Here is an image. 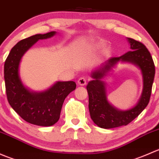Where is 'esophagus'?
Listing matches in <instances>:
<instances>
[{
	"label": "esophagus",
	"instance_id": "1",
	"mask_svg": "<svg viewBox=\"0 0 159 159\" xmlns=\"http://www.w3.org/2000/svg\"><path fill=\"white\" fill-rule=\"evenodd\" d=\"M86 82H87V81H86V78H84V77H81V78H80L78 80V84L81 86L85 85Z\"/></svg>",
	"mask_w": 159,
	"mask_h": 159
}]
</instances>
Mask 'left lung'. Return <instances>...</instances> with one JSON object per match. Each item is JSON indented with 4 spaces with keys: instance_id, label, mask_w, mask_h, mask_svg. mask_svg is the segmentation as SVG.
<instances>
[{
    "instance_id": "left-lung-1",
    "label": "left lung",
    "mask_w": 159,
    "mask_h": 159,
    "mask_svg": "<svg viewBox=\"0 0 159 159\" xmlns=\"http://www.w3.org/2000/svg\"><path fill=\"white\" fill-rule=\"evenodd\" d=\"M131 51L121 57H111L98 69L91 73L93 80L87 85L89 108L91 118L94 124L102 129H112L127 125L148 105L155 78V68L152 55L142 43L128 38ZM121 60L129 62L140 68L143 79L142 96L135 107L126 111L117 110L108 102L106 86L102 80L110 70Z\"/></svg>"
}]
</instances>
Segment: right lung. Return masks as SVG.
I'll return each instance as SVG.
<instances>
[{
  "label": "right lung",
  "mask_w": 159,
  "mask_h": 159,
  "mask_svg": "<svg viewBox=\"0 0 159 159\" xmlns=\"http://www.w3.org/2000/svg\"><path fill=\"white\" fill-rule=\"evenodd\" d=\"M56 34L51 31L21 40L11 50L4 63V81L7 101L25 121L40 126H51L60 118L65 98L76 89L75 81H57L42 92H33L24 86L19 76L20 60L38 40L47 39Z\"/></svg>",
  "instance_id": "1"
}]
</instances>
